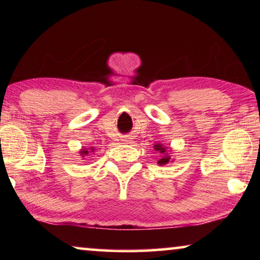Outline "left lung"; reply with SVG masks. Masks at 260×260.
Masks as SVG:
<instances>
[{
    "label": "left lung",
    "instance_id": "8db88e82",
    "mask_svg": "<svg viewBox=\"0 0 260 260\" xmlns=\"http://www.w3.org/2000/svg\"><path fill=\"white\" fill-rule=\"evenodd\" d=\"M155 150L156 151H159L160 153H164L166 150H165V148L161 146V144H155ZM170 161V157L167 156V155H164V157H161L159 160H158V164L159 165H164V164H167V162Z\"/></svg>",
    "mask_w": 260,
    "mask_h": 260
}]
</instances>
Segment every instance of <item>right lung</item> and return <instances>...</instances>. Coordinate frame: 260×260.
I'll return each instance as SVG.
<instances>
[{
    "label": "right lung",
    "mask_w": 260,
    "mask_h": 260,
    "mask_svg": "<svg viewBox=\"0 0 260 260\" xmlns=\"http://www.w3.org/2000/svg\"><path fill=\"white\" fill-rule=\"evenodd\" d=\"M91 150H94V149H91ZM88 152H89V151H88V150H86V149H82V150L80 151V153H81V155H82V156H85V155H88Z\"/></svg>",
    "instance_id": "right-lung-1"
}]
</instances>
